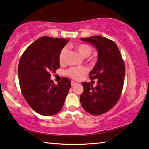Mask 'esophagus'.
Here are the masks:
<instances>
[{"label":"esophagus","instance_id":"1","mask_svg":"<svg viewBox=\"0 0 149 149\" xmlns=\"http://www.w3.org/2000/svg\"><path fill=\"white\" fill-rule=\"evenodd\" d=\"M77 84V83H76V82H74V81H71V85H72V86L73 87V86H75V85H76Z\"/></svg>","mask_w":149,"mask_h":149}]
</instances>
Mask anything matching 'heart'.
<instances>
[{"label": "heart", "instance_id": "obj_1", "mask_svg": "<svg viewBox=\"0 0 149 149\" xmlns=\"http://www.w3.org/2000/svg\"><path fill=\"white\" fill-rule=\"evenodd\" d=\"M76 49L78 51V52L80 55L83 58H87L89 55L91 54L92 48L89 45L85 43H81L77 45L75 47ZM66 48H63L60 53V56H59V59H60V62H63L64 60L65 56L66 54ZM87 68L84 66H78V67H73L69 69L67 71V74H68L70 77L75 80H79L83 77V75L86 73Z\"/></svg>", "mask_w": 149, "mask_h": 149}]
</instances>
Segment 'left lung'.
<instances>
[{
    "label": "left lung",
    "mask_w": 149,
    "mask_h": 149,
    "mask_svg": "<svg viewBox=\"0 0 149 149\" xmlns=\"http://www.w3.org/2000/svg\"><path fill=\"white\" fill-rule=\"evenodd\" d=\"M81 40L96 49L98 58L89 72L91 79H97V85L83 82L80 102L83 109L93 115L107 113L116 104L121 96L125 77V64L115 42L102 36Z\"/></svg>",
    "instance_id": "obj_1"
}]
</instances>
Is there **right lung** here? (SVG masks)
<instances>
[{"label": "right lung", "mask_w": 149, "mask_h": 149, "mask_svg": "<svg viewBox=\"0 0 149 149\" xmlns=\"http://www.w3.org/2000/svg\"><path fill=\"white\" fill-rule=\"evenodd\" d=\"M68 40L42 36L32 42L20 58L18 78L22 95L30 107L41 115L59 113L71 87L66 77L58 85L50 79V73L60 68V53Z\"/></svg>", "instance_id": "add662e5"}]
</instances>
